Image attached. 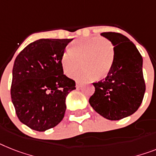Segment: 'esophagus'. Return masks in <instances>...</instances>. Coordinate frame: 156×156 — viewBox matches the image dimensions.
Listing matches in <instances>:
<instances>
[{
    "label": "esophagus",
    "mask_w": 156,
    "mask_h": 156,
    "mask_svg": "<svg viewBox=\"0 0 156 156\" xmlns=\"http://www.w3.org/2000/svg\"><path fill=\"white\" fill-rule=\"evenodd\" d=\"M81 86H82V83H81L80 82H78V81H77L76 84V88H80Z\"/></svg>",
    "instance_id": "34e87169"
}]
</instances>
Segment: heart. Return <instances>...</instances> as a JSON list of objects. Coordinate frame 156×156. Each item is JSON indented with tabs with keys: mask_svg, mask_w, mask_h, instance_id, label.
<instances>
[{
	"mask_svg": "<svg viewBox=\"0 0 156 156\" xmlns=\"http://www.w3.org/2000/svg\"><path fill=\"white\" fill-rule=\"evenodd\" d=\"M114 51L112 44L106 38L99 37L76 40L71 44L69 51H65L60 58L64 73L73 74L78 80H92L96 76L100 79L109 73L113 62Z\"/></svg>",
	"mask_w": 156,
	"mask_h": 156,
	"instance_id": "b5f03b06",
	"label": "heart"
}]
</instances>
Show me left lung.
Masks as SVG:
<instances>
[{
	"instance_id": "obj_1",
	"label": "left lung",
	"mask_w": 156,
	"mask_h": 156,
	"mask_svg": "<svg viewBox=\"0 0 156 156\" xmlns=\"http://www.w3.org/2000/svg\"><path fill=\"white\" fill-rule=\"evenodd\" d=\"M101 35L114 45V59L105 79L93 83L95 92L89 104L104 118L119 120L136 112L143 101L146 90L143 58L136 45L121 33Z\"/></svg>"
}]
</instances>
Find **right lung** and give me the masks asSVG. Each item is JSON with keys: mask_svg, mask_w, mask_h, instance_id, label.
Instances as JSON below:
<instances>
[{"mask_svg": "<svg viewBox=\"0 0 156 156\" xmlns=\"http://www.w3.org/2000/svg\"><path fill=\"white\" fill-rule=\"evenodd\" d=\"M73 39H40L29 44L14 61L12 102L20 121L44 132L64 118L68 94L76 82L64 74L60 58Z\"/></svg>", "mask_w": 156, "mask_h": 156, "instance_id": "add662e5", "label": "right lung"}]
</instances>
